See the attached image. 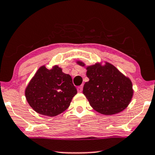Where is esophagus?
<instances>
[{"label":"esophagus","mask_w":155,"mask_h":155,"mask_svg":"<svg viewBox=\"0 0 155 155\" xmlns=\"http://www.w3.org/2000/svg\"><path fill=\"white\" fill-rule=\"evenodd\" d=\"M82 88H83V85H80L79 87H78V92H81L82 91Z\"/></svg>","instance_id":"1"}]
</instances>
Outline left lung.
Wrapping results in <instances>:
<instances>
[{
  "mask_svg": "<svg viewBox=\"0 0 155 155\" xmlns=\"http://www.w3.org/2000/svg\"><path fill=\"white\" fill-rule=\"evenodd\" d=\"M78 64L84 66L82 62ZM89 81L83 87V94L94 110L100 113L111 115L122 112L127 107L133 95L132 85L111 64H100L87 68Z\"/></svg>",
  "mask_w": 155,
  "mask_h": 155,
  "instance_id": "left-lung-1",
  "label": "left lung"
}]
</instances>
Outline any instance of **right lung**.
Masks as SVG:
<instances>
[{
	"instance_id": "1",
	"label": "right lung",
	"mask_w": 155,
	"mask_h": 155,
	"mask_svg": "<svg viewBox=\"0 0 155 155\" xmlns=\"http://www.w3.org/2000/svg\"><path fill=\"white\" fill-rule=\"evenodd\" d=\"M71 76L55 66L48 70L40 68L25 90V97L31 107L38 113L54 117L70 106L77 94Z\"/></svg>"
}]
</instances>
